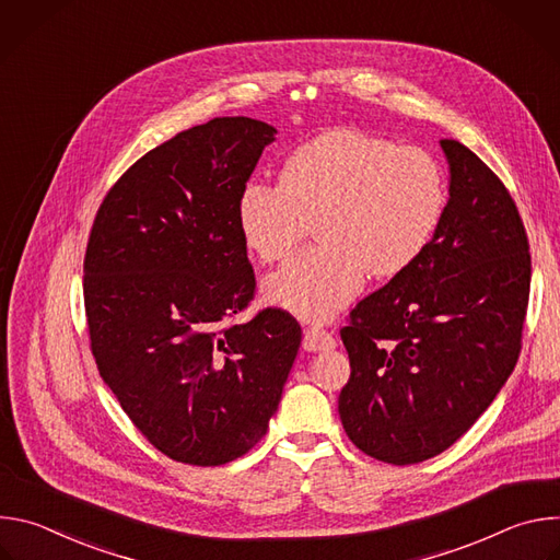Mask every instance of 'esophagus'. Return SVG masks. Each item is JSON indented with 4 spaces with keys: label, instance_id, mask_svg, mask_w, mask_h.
Listing matches in <instances>:
<instances>
[{
    "label": "esophagus",
    "instance_id": "1",
    "mask_svg": "<svg viewBox=\"0 0 560 560\" xmlns=\"http://www.w3.org/2000/svg\"><path fill=\"white\" fill-rule=\"evenodd\" d=\"M335 346H337L335 337L324 328L312 326L303 332V350L307 352H326V350H332Z\"/></svg>",
    "mask_w": 560,
    "mask_h": 560
}]
</instances>
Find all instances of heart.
Masks as SVG:
<instances>
[{
  "label": "heart",
  "mask_w": 560,
  "mask_h": 560,
  "mask_svg": "<svg viewBox=\"0 0 560 560\" xmlns=\"http://www.w3.org/2000/svg\"><path fill=\"white\" fill-rule=\"evenodd\" d=\"M447 184L436 159L357 128H332L290 152L281 184L253 179L236 201L244 244L261 261L285 259L314 221L322 244L264 283L268 303L328 322L365 285L394 277L430 246Z\"/></svg>",
  "instance_id": "1"
}]
</instances>
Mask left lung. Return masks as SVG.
<instances>
[{"instance_id": "left-lung-1", "label": "left lung", "mask_w": 560, "mask_h": 560, "mask_svg": "<svg viewBox=\"0 0 560 560\" xmlns=\"http://www.w3.org/2000/svg\"><path fill=\"white\" fill-rule=\"evenodd\" d=\"M450 168L443 219L423 255L350 312V381L339 415L372 458L412 465L458 441L512 374L532 261L501 179L441 139Z\"/></svg>"}]
</instances>
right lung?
Wrapping results in <instances>:
<instances>
[{"instance_id":"right-lung-1","label":"right lung","mask_w":560,"mask_h":560,"mask_svg":"<svg viewBox=\"0 0 560 560\" xmlns=\"http://www.w3.org/2000/svg\"><path fill=\"white\" fill-rule=\"evenodd\" d=\"M277 128L214 117L145 152L106 195L84 303L104 383L166 456L223 465L266 434L301 346L277 307L232 324L255 292L236 201Z\"/></svg>"}]
</instances>
